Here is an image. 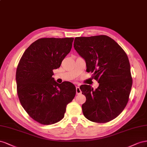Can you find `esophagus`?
I'll list each match as a JSON object with an SVG mask.
<instances>
[{
  "label": "esophagus",
  "instance_id": "1",
  "mask_svg": "<svg viewBox=\"0 0 147 147\" xmlns=\"http://www.w3.org/2000/svg\"><path fill=\"white\" fill-rule=\"evenodd\" d=\"M76 94L79 95L81 93V89H80V88H79V87L77 86L76 87Z\"/></svg>",
  "mask_w": 147,
  "mask_h": 147
}]
</instances>
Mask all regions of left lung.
Wrapping results in <instances>:
<instances>
[{"label": "left lung", "instance_id": "left-lung-1", "mask_svg": "<svg viewBox=\"0 0 147 147\" xmlns=\"http://www.w3.org/2000/svg\"><path fill=\"white\" fill-rule=\"evenodd\" d=\"M74 47L86 63L87 72L99 83L80 86L86 97L82 113L92 122L104 123L116 118L128 102L132 79L126 53L111 37L105 35L78 37Z\"/></svg>", "mask_w": 147, "mask_h": 147}]
</instances>
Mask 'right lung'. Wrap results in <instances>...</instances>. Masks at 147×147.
I'll use <instances>...</instances> for the list:
<instances>
[{
	"mask_svg": "<svg viewBox=\"0 0 147 147\" xmlns=\"http://www.w3.org/2000/svg\"><path fill=\"white\" fill-rule=\"evenodd\" d=\"M74 38H41L25 50L16 72L17 93L29 116L42 124L63 118L67 105L76 95L70 82L57 83L53 70L60 66L72 48Z\"/></svg>",
	"mask_w": 147,
	"mask_h": 147,
	"instance_id": "1",
	"label": "right lung"
}]
</instances>
